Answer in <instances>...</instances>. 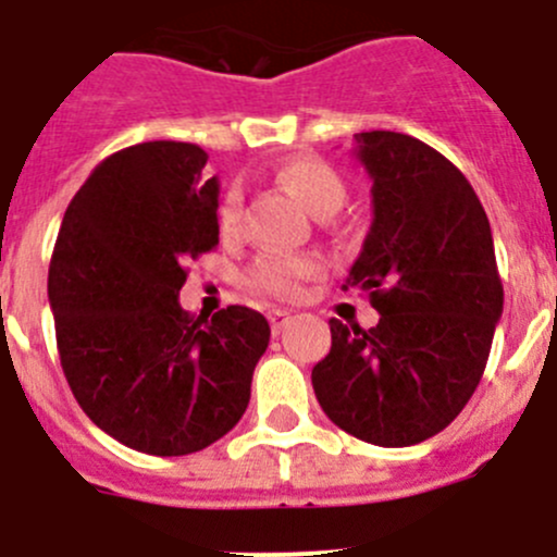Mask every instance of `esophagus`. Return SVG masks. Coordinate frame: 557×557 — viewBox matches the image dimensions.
Wrapping results in <instances>:
<instances>
[{"label":"esophagus","mask_w":557,"mask_h":557,"mask_svg":"<svg viewBox=\"0 0 557 557\" xmlns=\"http://www.w3.org/2000/svg\"><path fill=\"white\" fill-rule=\"evenodd\" d=\"M268 320H270V329H273V334H282V331L293 323V314L282 312V309H273V312L268 314Z\"/></svg>","instance_id":"1"}]
</instances>
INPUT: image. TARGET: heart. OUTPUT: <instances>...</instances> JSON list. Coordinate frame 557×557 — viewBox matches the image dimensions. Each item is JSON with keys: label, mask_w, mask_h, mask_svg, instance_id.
Listing matches in <instances>:
<instances>
[{"label": "heart", "mask_w": 557, "mask_h": 557, "mask_svg": "<svg viewBox=\"0 0 557 557\" xmlns=\"http://www.w3.org/2000/svg\"><path fill=\"white\" fill-rule=\"evenodd\" d=\"M275 182L287 193H293L318 218L334 215L342 209V203L348 201V182L334 165L318 160V157H293L275 171ZM239 212H243L239 193L228 190L218 207V226L223 234L237 232ZM320 273H323V259L312 257V253H295V257L264 253L248 268L245 284L268 298L289 300L300 293L309 278H318Z\"/></svg>", "instance_id": "1"}]
</instances>
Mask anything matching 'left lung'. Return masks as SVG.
<instances>
[{
	"label": "left lung",
	"mask_w": 557,
	"mask_h": 557,
	"mask_svg": "<svg viewBox=\"0 0 557 557\" xmlns=\"http://www.w3.org/2000/svg\"><path fill=\"white\" fill-rule=\"evenodd\" d=\"M372 226L348 287L364 289L372 329L331 320L312 370L334 425L381 447L445 431L478 389L503 314V282L481 198L447 157L400 132H361Z\"/></svg>",
	"instance_id": "1"
}]
</instances>
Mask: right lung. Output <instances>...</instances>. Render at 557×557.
Returning <instances> with one entry per match:
<instances>
[{
	"mask_svg": "<svg viewBox=\"0 0 557 557\" xmlns=\"http://www.w3.org/2000/svg\"><path fill=\"white\" fill-rule=\"evenodd\" d=\"M196 143H137L71 198L49 264L65 381L82 411L149 456L226 436L251 400L270 325L248 306H178L187 262L218 245V178Z\"/></svg>",
	"mask_w": 557,
	"mask_h": 557,
	"instance_id": "obj_1",
	"label": "right lung"
}]
</instances>
